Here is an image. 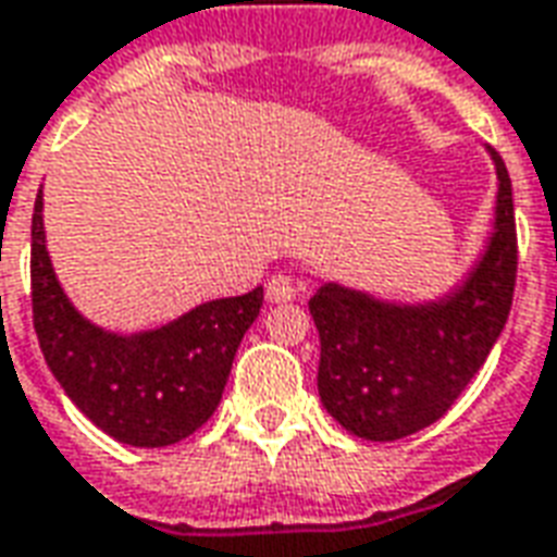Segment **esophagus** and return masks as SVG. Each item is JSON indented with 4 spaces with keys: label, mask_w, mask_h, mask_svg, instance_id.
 I'll list each match as a JSON object with an SVG mask.
<instances>
[{
    "label": "esophagus",
    "mask_w": 557,
    "mask_h": 557,
    "mask_svg": "<svg viewBox=\"0 0 557 557\" xmlns=\"http://www.w3.org/2000/svg\"><path fill=\"white\" fill-rule=\"evenodd\" d=\"M297 278L287 275V272H278V275H272L270 282H267V299L270 302H290V299H297Z\"/></svg>",
    "instance_id": "obj_1"
}]
</instances>
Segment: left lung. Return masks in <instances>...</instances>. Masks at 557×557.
I'll return each instance as SVG.
<instances>
[{"instance_id": "8db88e82", "label": "left lung", "mask_w": 557, "mask_h": 557, "mask_svg": "<svg viewBox=\"0 0 557 557\" xmlns=\"http://www.w3.org/2000/svg\"><path fill=\"white\" fill-rule=\"evenodd\" d=\"M488 159L498 176L492 234L447 294L398 302L326 282L309 299L321 335L318 393L350 435L398 441L432 425L495 348L516 287V215L507 168L495 149Z\"/></svg>"}]
</instances>
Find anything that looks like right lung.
Masks as SVG:
<instances>
[{
  "label": "right lung",
  "instance_id": "1",
  "mask_svg": "<svg viewBox=\"0 0 557 557\" xmlns=\"http://www.w3.org/2000/svg\"><path fill=\"white\" fill-rule=\"evenodd\" d=\"M263 306V287L200 302L140 333L83 318L62 290L45 236V195L33 212V318L50 372L83 417L128 447H171L222 401L236 348Z\"/></svg>",
  "mask_w": 557,
  "mask_h": 557
}]
</instances>
